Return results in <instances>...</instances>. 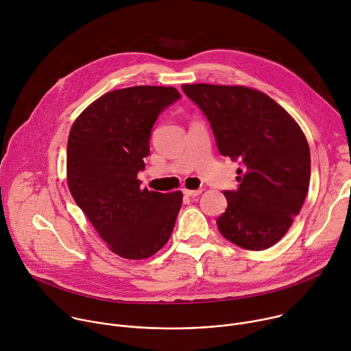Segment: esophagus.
<instances>
[{
	"mask_svg": "<svg viewBox=\"0 0 351 351\" xmlns=\"http://www.w3.org/2000/svg\"><path fill=\"white\" fill-rule=\"evenodd\" d=\"M202 191H203V190H199V189H198V190H187V189H184V190H183V194L187 195V197H197V195L202 194Z\"/></svg>",
	"mask_w": 351,
	"mask_h": 351,
	"instance_id": "obj_1",
	"label": "esophagus"
}]
</instances>
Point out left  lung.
<instances>
[{"label": "left lung", "instance_id": "8db88e82", "mask_svg": "<svg viewBox=\"0 0 351 351\" xmlns=\"http://www.w3.org/2000/svg\"><path fill=\"white\" fill-rule=\"evenodd\" d=\"M184 94L210 121L219 153L239 161V187L225 190L221 234L245 250L278 243L302 210L311 157L295 121L265 93L244 86L183 84Z\"/></svg>", "mask_w": 351, "mask_h": 351}]
</instances>
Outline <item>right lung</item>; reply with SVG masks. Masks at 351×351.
Masks as SVG:
<instances>
[{
    "instance_id": "right-lung-1",
    "label": "right lung",
    "mask_w": 351,
    "mask_h": 351,
    "mask_svg": "<svg viewBox=\"0 0 351 351\" xmlns=\"http://www.w3.org/2000/svg\"><path fill=\"white\" fill-rule=\"evenodd\" d=\"M179 98L175 87L114 90L95 99L72 125L66 149L71 194L122 258L152 257L172 234L182 191L140 189L137 173L149 154L153 125Z\"/></svg>"
}]
</instances>
